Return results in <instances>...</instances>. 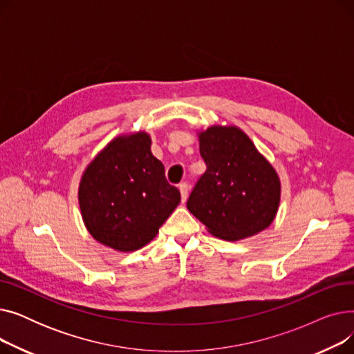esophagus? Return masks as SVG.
Listing matches in <instances>:
<instances>
[{"label": "esophagus", "mask_w": 354, "mask_h": 354, "mask_svg": "<svg viewBox=\"0 0 354 354\" xmlns=\"http://www.w3.org/2000/svg\"><path fill=\"white\" fill-rule=\"evenodd\" d=\"M179 192H180V199H182V203L187 202L188 199V192H189V187L187 182H183L179 185Z\"/></svg>", "instance_id": "34e87169"}]
</instances>
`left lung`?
<instances>
[{
    "mask_svg": "<svg viewBox=\"0 0 354 354\" xmlns=\"http://www.w3.org/2000/svg\"><path fill=\"white\" fill-rule=\"evenodd\" d=\"M198 139L207 171L188 199L189 212L209 234L225 241L268 228L281 199L274 166L236 126H209L198 132Z\"/></svg>",
    "mask_w": 354,
    "mask_h": 354,
    "instance_id": "1",
    "label": "left lung"
}]
</instances>
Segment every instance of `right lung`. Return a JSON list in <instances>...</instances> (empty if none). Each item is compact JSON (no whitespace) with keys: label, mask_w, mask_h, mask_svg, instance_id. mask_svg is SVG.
Listing matches in <instances>:
<instances>
[{"label":"right lung","mask_w":354,"mask_h":354,"mask_svg":"<svg viewBox=\"0 0 354 354\" xmlns=\"http://www.w3.org/2000/svg\"><path fill=\"white\" fill-rule=\"evenodd\" d=\"M151 145L146 132L111 139L80 179L79 205L88 234L119 252L151 243L180 202Z\"/></svg>","instance_id":"1"}]
</instances>
